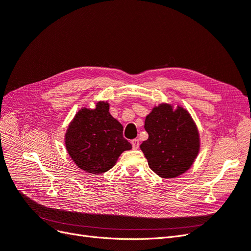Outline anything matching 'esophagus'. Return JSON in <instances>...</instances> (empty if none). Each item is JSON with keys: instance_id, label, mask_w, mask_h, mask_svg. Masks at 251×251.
<instances>
[{"instance_id": "34e87169", "label": "esophagus", "mask_w": 251, "mask_h": 251, "mask_svg": "<svg viewBox=\"0 0 251 251\" xmlns=\"http://www.w3.org/2000/svg\"><path fill=\"white\" fill-rule=\"evenodd\" d=\"M131 143H132V147H133L134 150H137V149L139 148V144H140V143H139V140H138V139H133Z\"/></svg>"}]
</instances>
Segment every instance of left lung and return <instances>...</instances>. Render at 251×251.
I'll use <instances>...</instances> for the list:
<instances>
[{
    "label": "left lung",
    "mask_w": 251,
    "mask_h": 251,
    "mask_svg": "<svg viewBox=\"0 0 251 251\" xmlns=\"http://www.w3.org/2000/svg\"><path fill=\"white\" fill-rule=\"evenodd\" d=\"M149 138L140 146L150 169L162 178H175L187 171L199 151V135L187 111L161 104L147 116Z\"/></svg>",
    "instance_id": "1"
}]
</instances>
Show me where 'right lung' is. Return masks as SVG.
<instances>
[{"label": "right lung", "mask_w": 251, "mask_h": 251, "mask_svg": "<svg viewBox=\"0 0 251 251\" xmlns=\"http://www.w3.org/2000/svg\"><path fill=\"white\" fill-rule=\"evenodd\" d=\"M123 131L109 113L108 102H98L96 109H82L75 115L66 133V148L79 169L102 174L115 165L124 151L132 149Z\"/></svg>", "instance_id": "obj_1"}]
</instances>
